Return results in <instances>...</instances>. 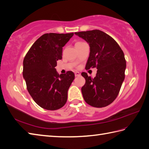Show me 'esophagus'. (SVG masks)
Returning <instances> with one entry per match:
<instances>
[{"label":"esophagus","instance_id":"34e87169","mask_svg":"<svg viewBox=\"0 0 149 149\" xmlns=\"http://www.w3.org/2000/svg\"><path fill=\"white\" fill-rule=\"evenodd\" d=\"M74 75H75V77H79V76L80 75V73L78 71H75L74 72Z\"/></svg>","mask_w":149,"mask_h":149}]
</instances>
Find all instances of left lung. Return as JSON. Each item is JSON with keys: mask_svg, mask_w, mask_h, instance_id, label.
<instances>
[{"mask_svg": "<svg viewBox=\"0 0 149 149\" xmlns=\"http://www.w3.org/2000/svg\"><path fill=\"white\" fill-rule=\"evenodd\" d=\"M74 34L87 41L90 47L85 69H97L94 78L81 72L85 79L81 87L84 100L92 107H107L116 99L124 80L126 62L124 52L111 36L100 30Z\"/></svg>", "mask_w": 149, "mask_h": 149, "instance_id": "8db88e82", "label": "left lung"}]
</instances>
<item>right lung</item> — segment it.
Returning <instances> with one entry per match:
<instances>
[{"instance_id":"add662e5","label":"right lung","mask_w":149,"mask_h":149,"mask_svg":"<svg viewBox=\"0 0 149 149\" xmlns=\"http://www.w3.org/2000/svg\"><path fill=\"white\" fill-rule=\"evenodd\" d=\"M73 33L45 34L35 41L23 62V77L30 95L39 107L48 110L62 108L68 100V91L74 74L59 75L57 61L61 60L62 47Z\"/></svg>"}]
</instances>
